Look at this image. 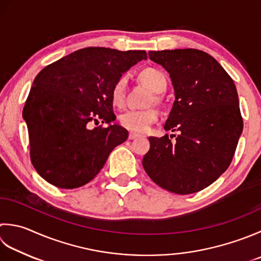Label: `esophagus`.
I'll return each instance as SVG.
<instances>
[{
	"label": "esophagus",
	"instance_id": "esophagus-1",
	"mask_svg": "<svg viewBox=\"0 0 261 261\" xmlns=\"http://www.w3.org/2000/svg\"><path fill=\"white\" fill-rule=\"evenodd\" d=\"M141 135H138V134H135V132H130L129 134V139L130 140H134V139H137V138H140Z\"/></svg>",
	"mask_w": 261,
	"mask_h": 261
}]
</instances>
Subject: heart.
<instances>
[{"instance_id": "heart-1", "label": "heart", "mask_w": 261, "mask_h": 261, "mask_svg": "<svg viewBox=\"0 0 261 261\" xmlns=\"http://www.w3.org/2000/svg\"><path fill=\"white\" fill-rule=\"evenodd\" d=\"M140 79L156 94H161L166 89L167 81L165 74L161 70L155 68H147L140 72ZM127 84V76L122 75L117 79L111 90V97L113 104L121 106L123 104L125 87ZM158 119V112L156 110H127L120 115V123L126 130L134 132H146L151 124H154Z\"/></svg>"}]
</instances>
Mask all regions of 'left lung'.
<instances>
[{"label":"left lung","instance_id":"obj_1","mask_svg":"<svg viewBox=\"0 0 261 261\" xmlns=\"http://www.w3.org/2000/svg\"><path fill=\"white\" fill-rule=\"evenodd\" d=\"M149 59L170 73L175 100L164 129L180 135L174 142L167 135L149 137L142 166L165 190L190 195L231 164L243 130L238 91L223 66L202 50H150Z\"/></svg>","mask_w":261,"mask_h":261}]
</instances>
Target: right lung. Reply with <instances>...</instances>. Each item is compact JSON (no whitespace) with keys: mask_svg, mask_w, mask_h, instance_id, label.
I'll use <instances>...</instances> for the list:
<instances>
[{"mask_svg":"<svg viewBox=\"0 0 261 261\" xmlns=\"http://www.w3.org/2000/svg\"><path fill=\"white\" fill-rule=\"evenodd\" d=\"M142 60L145 50L106 47L78 49L36 76L22 111L30 158L45 181L74 189L93 180L127 130L116 123L111 90L115 81ZM106 128L89 129L90 121Z\"/></svg>","mask_w":261,"mask_h":261,"instance_id":"add662e5","label":"right lung"}]
</instances>
